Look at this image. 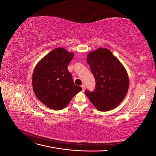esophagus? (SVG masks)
<instances>
[{"label": "esophagus", "instance_id": "34e87169", "mask_svg": "<svg viewBox=\"0 0 156 156\" xmlns=\"http://www.w3.org/2000/svg\"><path fill=\"white\" fill-rule=\"evenodd\" d=\"M81 87H82V89H83V91L84 92V90H85V86H84V84H83V85H81Z\"/></svg>", "mask_w": 156, "mask_h": 156}]
</instances>
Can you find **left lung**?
Instances as JSON below:
<instances>
[{
    "instance_id": "1",
    "label": "left lung",
    "mask_w": 156,
    "mask_h": 156,
    "mask_svg": "<svg viewBox=\"0 0 156 156\" xmlns=\"http://www.w3.org/2000/svg\"><path fill=\"white\" fill-rule=\"evenodd\" d=\"M87 62L96 80L92 92L85 90L92 104L100 111H110L124 100L129 87L127 72L107 49L99 48L87 56Z\"/></svg>"
}]
</instances>
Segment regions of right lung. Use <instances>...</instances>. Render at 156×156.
<instances>
[{
    "label": "right lung",
    "instance_id": "right-lung-1",
    "mask_svg": "<svg viewBox=\"0 0 156 156\" xmlns=\"http://www.w3.org/2000/svg\"><path fill=\"white\" fill-rule=\"evenodd\" d=\"M73 53L63 48L52 50L42 58L32 74L33 90L37 98L54 110L66 106L82 88L75 85L68 70Z\"/></svg>",
    "mask_w": 156,
    "mask_h": 156
}]
</instances>
